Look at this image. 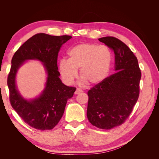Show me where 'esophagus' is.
Segmentation results:
<instances>
[{
  "instance_id": "1",
  "label": "esophagus",
  "mask_w": 159,
  "mask_h": 159,
  "mask_svg": "<svg viewBox=\"0 0 159 159\" xmlns=\"http://www.w3.org/2000/svg\"><path fill=\"white\" fill-rule=\"evenodd\" d=\"M81 91H82V90H81V89L77 88V89H76V91H75V94H79L81 92Z\"/></svg>"
}]
</instances>
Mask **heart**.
<instances>
[{
	"label": "heart",
	"instance_id": "heart-1",
	"mask_svg": "<svg viewBox=\"0 0 159 159\" xmlns=\"http://www.w3.org/2000/svg\"><path fill=\"white\" fill-rule=\"evenodd\" d=\"M68 60L61 59L58 69L64 81L68 85L78 76V69L83 81L93 85L106 78L111 68L112 54L105 46L81 43L68 51Z\"/></svg>",
	"mask_w": 159,
	"mask_h": 159
}]
</instances>
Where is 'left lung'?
I'll return each instance as SVG.
<instances>
[{
  "instance_id": "1",
  "label": "left lung",
  "mask_w": 159,
  "mask_h": 159,
  "mask_svg": "<svg viewBox=\"0 0 159 159\" xmlns=\"http://www.w3.org/2000/svg\"><path fill=\"white\" fill-rule=\"evenodd\" d=\"M115 54L116 73L88 91L87 117L99 129L121 125L132 112L139 95L141 72L137 57L122 41L113 36L99 38Z\"/></svg>"
}]
</instances>
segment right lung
Returning a JSON list of instances; mask_svg holds the SVG:
<instances>
[{"mask_svg":"<svg viewBox=\"0 0 159 159\" xmlns=\"http://www.w3.org/2000/svg\"><path fill=\"white\" fill-rule=\"evenodd\" d=\"M71 38L67 35L36 34L24 43L12 57L7 80L11 104L24 121L33 128L42 131L52 129L63 115L68 100L73 97L76 88L61 82L57 64L60 48ZM30 59L43 62L47 79L45 88L39 97L28 100L17 89L16 75L20 67Z\"/></svg>","mask_w":159,"mask_h":159,"instance_id":"add662e5","label":"right lung"}]
</instances>
